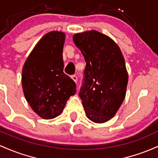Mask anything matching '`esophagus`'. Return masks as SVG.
I'll list each match as a JSON object with an SVG mask.
<instances>
[{"label": "esophagus", "mask_w": 158, "mask_h": 158, "mask_svg": "<svg viewBox=\"0 0 158 158\" xmlns=\"http://www.w3.org/2000/svg\"><path fill=\"white\" fill-rule=\"evenodd\" d=\"M72 79L73 80L74 82L77 83V76H76V75H72Z\"/></svg>", "instance_id": "1"}]
</instances>
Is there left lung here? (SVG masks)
<instances>
[{
	"instance_id": "left-lung-1",
	"label": "left lung",
	"mask_w": 158,
	"mask_h": 158,
	"mask_svg": "<svg viewBox=\"0 0 158 158\" xmlns=\"http://www.w3.org/2000/svg\"><path fill=\"white\" fill-rule=\"evenodd\" d=\"M75 45L86 62L79 96L89 119L104 123L115 116L125 99L128 75L117 44L96 31L76 33Z\"/></svg>"
}]
</instances>
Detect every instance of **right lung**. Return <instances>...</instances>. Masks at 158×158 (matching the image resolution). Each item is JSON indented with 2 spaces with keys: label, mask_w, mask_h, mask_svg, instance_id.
Here are the masks:
<instances>
[{
  "label": "right lung",
  "mask_w": 158,
  "mask_h": 158,
  "mask_svg": "<svg viewBox=\"0 0 158 158\" xmlns=\"http://www.w3.org/2000/svg\"><path fill=\"white\" fill-rule=\"evenodd\" d=\"M64 42V33L49 32L39 41L23 67L22 88L27 102L45 119L59 116L76 93L75 83L63 72Z\"/></svg>",
  "instance_id": "right-lung-1"
}]
</instances>
